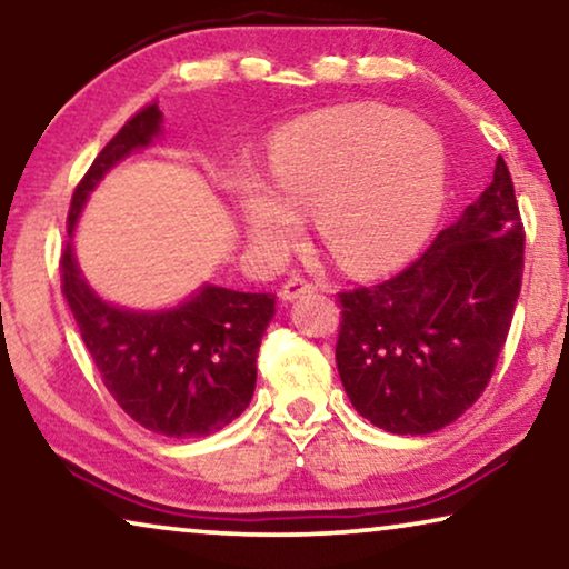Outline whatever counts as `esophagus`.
Returning a JSON list of instances; mask_svg holds the SVG:
<instances>
[{"mask_svg":"<svg viewBox=\"0 0 569 569\" xmlns=\"http://www.w3.org/2000/svg\"><path fill=\"white\" fill-rule=\"evenodd\" d=\"M310 290H316L313 282H308V279H302V277H290L282 284V290H279V298H282L284 302H290V300L300 298V295H306Z\"/></svg>","mask_w":569,"mask_h":569,"instance_id":"34e87169","label":"esophagus"}]
</instances>
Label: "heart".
<instances>
[{
    "mask_svg": "<svg viewBox=\"0 0 569 569\" xmlns=\"http://www.w3.org/2000/svg\"><path fill=\"white\" fill-rule=\"evenodd\" d=\"M248 243L279 259L313 209L331 259L349 271H386L415 256L446 201V150L427 123L386 106L333 108L271 137L267 178L230 176Z\"/></svg>",
    "mask_w": 569,
    "mask_h": 569,
    "instance_id": "1",
    "label": "heart"
}]
</instances>
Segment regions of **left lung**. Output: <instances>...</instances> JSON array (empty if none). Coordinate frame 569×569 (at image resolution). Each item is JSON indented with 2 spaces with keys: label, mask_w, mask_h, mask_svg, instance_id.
<instances>
[{
  "label": "left lung",
  "mask_w": 569,
  "mask_h": 569,
  "mask_svg": "<svg viewBox=\"0 0 569 569\" xmlns=\"http://www.w3.org/2000/svg\"><path fill=\"white\" fill-rule=\"evenodd\" d=\"M526 232L502 158L492 183L386 282L339 292L337 368L380 430L430 435L485 393L523 282Z\"/></svg>",
  "instance_id": "obj_1"
}]
</instances>
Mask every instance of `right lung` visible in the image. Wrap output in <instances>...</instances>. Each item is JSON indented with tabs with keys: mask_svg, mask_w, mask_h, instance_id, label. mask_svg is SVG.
Masks as SVG:
<instances>
[{
	"mask_svg": "<svg viewBox=\"0 0 569 569\" xmlns=\"http://www.w3.org/2000/svg\"><path fill=\"white\" fill-rule=\"evenodd\" d=\"M158 103L144 106L108 142L69 204L72 238L88 193L116 162L160 134ZM61 292L103 386L127 415L166 438H204L240 417L256 388V357L274 318L271 292L201 287L191 300L160 313H137L100 300L77 269L72 240L59 259Z\"/></svg>",
	"mask_w": 569,
	"mask_h": 569,
	"instance_id": "1",
	"label": "right lung"
}]
</instances>
